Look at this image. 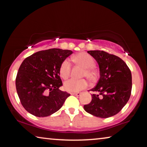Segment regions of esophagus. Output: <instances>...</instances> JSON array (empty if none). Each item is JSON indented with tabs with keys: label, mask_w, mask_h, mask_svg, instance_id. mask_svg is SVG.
Segmentation results:
<instances>
[{
	"label": "esophagus",
	"mask_w": 147,
	"mask_h": 147,
	"mask_svg": "<svg viewBox=\"0 0 147 147\" xmlns=\"http://www.w3.org/2000/svg\"><path fill=\"white\" fill-rule=\"evenodd\" d=\"M71 94H73V95H75V96H80L81 94V93H80V92H74V93H71Z\"/></svg>",
	"instance_id": "34e87169"
}]
</instances>
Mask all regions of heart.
I'll list each match as a JSON object with an SVG mask.
<instances>
[{"label": "heart", "instance_id": "b5f03b06", "mask_svg": "<svg viewBox=\"0 0 147 147\" xmlns=\"http://www.w3.org/2000/svg\"><path fill=\"white\" fill-rule=\"evenodd\" d=\"M73 61L84 68L83 76H86L90 80L96 78V72L93 67L95 62L93 58L85 53H80L74 57ZM71 65L69 59H65L61 64L59 67V74L62 78H68L71 74ZM64 89L69 92H76L85 89L88 86V82L86 79L76 80L69 79L64 82Z\"/></svg>", "mask_w": 147, "mask_h": 147}]
</instances>
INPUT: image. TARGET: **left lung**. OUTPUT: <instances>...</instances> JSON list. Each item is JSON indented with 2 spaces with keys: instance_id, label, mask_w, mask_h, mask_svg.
Wrapping results in <instances>:
<instances>
[{
  "instance_id": "obj_1",
  "label": "left lung",
  "mask_w": 147,
  "mask_h": 147,
  "mask_svg": "<svg viewBox=\"0 0 147 147\" xmlns=\"http://www.w3.org/2000/svg\"><path fill=\"white\" fill-rule=\"evenodd\" d=\"M89 54L98 62L100 79L91 91V102L84 106L87 112L100 118L118 113L131 95V74L127 65L119 57L103 51H89Z\"/></svg>"
}]
</instances>
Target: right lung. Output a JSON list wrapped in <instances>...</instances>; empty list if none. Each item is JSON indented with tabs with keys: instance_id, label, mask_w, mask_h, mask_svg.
Wrapping results in <instances>:
<instances>
[{
	"instance_id": "right-lung-1",
	"label": "right lung",
	"mask_w": 147,
	"mask_h": 147,
	"mask_svg": "<svg viewBox=\"0 0 147 147\" xmlns=\"http://www.w3.org/2000/svg\"><path fill=\"white\" fill-rule=\"evenodd\" d=\"M71 54L69 50L51 49L24 59L17 72L16 86L21 103L28 112L44 117L61 108L70 94L59 89L63 85L59 67Z\"/></svg>"
}]
</instances>
